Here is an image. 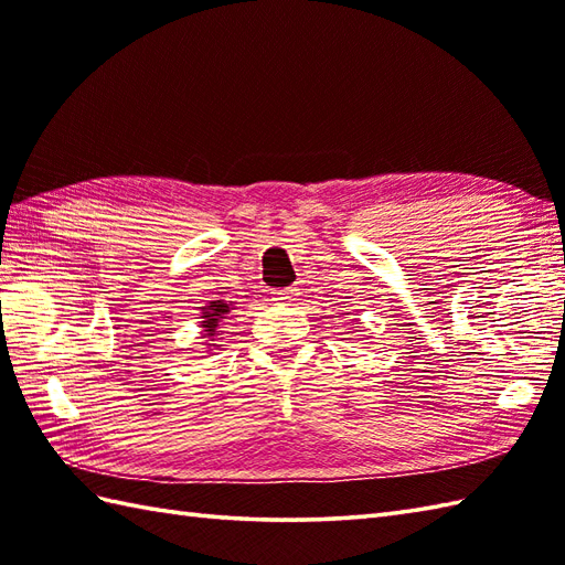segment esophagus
<instances>
[{"instance_id":"1","label":"esophagus","mask_w":565,"mask_h":565,"mask_svg":"<svg viewBox=\"0 0 565 565\" xmlns=\"http://www.w3.org/2000/svg\"><path fill=\"white\" fill-rule=\"evenodd\" d=\"M298 289L296 286H289V289H281V291H274V301L279 303V306H291V303H296L298 301Z\"/></svg>"}]
</instances>
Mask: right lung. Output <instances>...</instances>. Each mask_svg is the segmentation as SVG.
<instances>
[{
    "instance_id": "obj_1",
    "label": "right lung",
    "mask_w": 565,
    "mask_h": 565,
    "mask_svg": "<svg viewBox=\"0 0 565 565\" xmlns=\"http://www.w3.org/2000/svg\"><path fill=\"white\" fill-rule=\"evenodd\" d=\"M227 313V306L221 303V301H213L211 308H206V320H203V328H206V338H213L215 334V328H218V320Z\"/></svg>"
}]
</instances>
